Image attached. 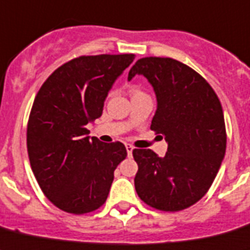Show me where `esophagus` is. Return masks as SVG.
Wrapping results in <instances>:
<instances>
[{
  "label": "esophagus",
  "instance_id": "esophagus-1",
  "mask_svg": "<svg viewBox=\"0 0 250 250\" xmlns=\"http://www.w3.org/2000/svg\"><path fill=\"white\" fill-rule=\"evenodd\" d=\"M126 151H127V155H129V157H131V154H133V149H134V146H131V144H126Z\"/></svg>",
  "mask_w": 250,
  "mask_h": 250
}]
</instances>
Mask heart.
I'll return each mask as SVG.
<instances>
[{"instance_id": "1", "label": "heart", "mask_w": 250, "mask_h": 250, "mask_svg": "<svg viewBox=\"0 0 250 250\" xmlns=\"http://www.w3.org/2000/svg\"><path fill=\"white\" fill-rule=\"evenodd\" d=\"M134 92H140V91H134ZM134 92H133V93H134Z\"/></svg>"}]
</instances>
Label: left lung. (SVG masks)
I'll list each match as a JSON object with an SVG mask.
<instances>
[{
    "label": "left lung",
    "instance_id": "8db88e82",
    "mask_svg": "<svg viewBox=\"0 0 250 250\" xmlns=\"http://www.w3.org/2000/svg\"><path fill=\"white\" fill-rule=\"evenodd\" d=\"M143 74L157 95L150 129L168 142L163 158L150 149H134V178L142 201L166 212L200 201L214 182L227 150L220 100L201 74L172 58L146 57L127 80Z\"/></svg>",
    "mask_w": 250,
    "mask_h": 250
}]
</instances>
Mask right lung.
Masks as SVG:
<instances>
[{"label":"right lung","mask_w":250,"mask_h":250,"mask_svg":"<svg viewBox=\"0 0 250 250\" xmlns=\"http://www.w3.org/2000/svg\"><path fill=\"white\" fill-rule=\"evenodd\" d=\"M134 54L81 55L64 63L36 93L26 130L27 154L42 193L61 210L83 215L106 202L123 143L87 136L112 83Z\"/></svg>","instance_id":"right-lung-1"}]
</instances>
